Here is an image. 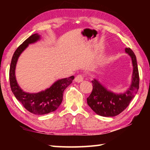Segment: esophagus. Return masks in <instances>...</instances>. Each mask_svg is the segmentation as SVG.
I'll use <instances>...</instances> for the list:
<instances>
[{"mask_svg": "<svg viewBox=\"0 0 150 150\" xmlns=\"http://www.w3.org/2000/svg\"><path fill=\"white\" fill-rule=\"evenodd\" d=\"M84 79V77L82 75H78L75 77V81H76L77 83H81Z\"/></svg>", "mask_w": 150, "mask_h": 150, "instance_id": "34e87169", "label": "esophagus"}]
</instances>
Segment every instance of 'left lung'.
I'll list each match as a JSON object with an SVG mask.
<instances>
[{
  "instance_id": "8db88e82",
  "label": "left lung",
  "mask_w": 150,
  "mask_h": 150,
  "mask_svg": "<svg viewBox=\"0 0 150 150\" xmlns=\"http://www.w3.org/2000/svg\"><path fill=\"white\" fill-rule=\"evenodd\" d=\"M125 52L130 56L133 66L131 84L125 92L114 93L96 79L92 81L93 91L87 98V104L98 115L105 117L117 116L128 107L138 92L139 78L136 57L130 47L126 48Z\"/></svg>"
}]
</instances>
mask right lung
I'll return each instance as SVG.
<instances>
[{"label": "right lung", "mask_w": 150, "mask_h": 150, "mask_svg": "<svg viewBox=\"0 0 150 150\" xmlns=\"http://www.w3.org/2000/svg\"><path fill=\"white\" fill-rule=\"evenodd\" d=\"M40 39L41 38L38 34L30 35L15 51L10 67L9 79L12 93L24 107L32 114L42 115L57 109L63 100V92L72 83L75 77L74 76H71L57 80L50 88L36 93H26L20 87L15 76L18 59L29 44H34Z\"/></svg>", "instance_id": "obj_1"}]
</instances>
